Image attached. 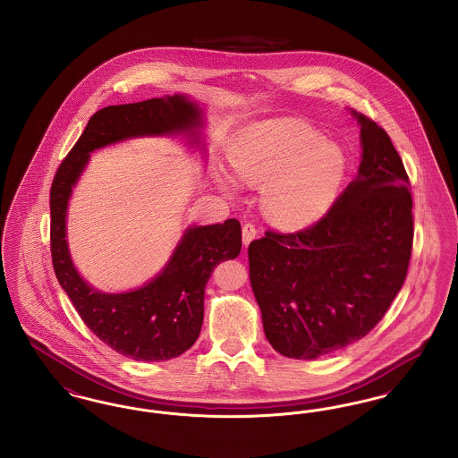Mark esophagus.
<instances>
[{"label":"esophagus","instance_id":"1","mask_svg":"<svg viewBox=\"0 0 458 458\" xmlns=\"http://www.w3.org/2000/svg\"><path fill=\"white\" fill-rule=\"evenodd\" d=\"M256 237H258V228H256L252 223H245V225L242 226V240H243V245L247 247Z\"/></svg>","mask_w":458,"mask_h":458}]
</instances>
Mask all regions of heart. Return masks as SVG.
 I'll list each match as a JSON object with an SVG mask.
<instances>
[{"mask_svg":"<svg viewBox=\"0 0 458 458\" xmlns=\"http://www.w3.org/2000/svg\"><path fill=\"white\" fill-rule=\"evenodd\" d=\"M228 163L237 180L262 187L266 218L297 230L321 218L335 200L345 174L342 149L304 123L271 120L240 131L230 144ZM223 191L237 185L218 174Z\"/></svg>","mask_w":458,"mask_h":458,"instance_id":"b5f03b06","label":"heart"}]
</instances>
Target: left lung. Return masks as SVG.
<instances>
[{
  "label": "left lung",
  "mask_w": 458,
  "mask_h": 458,
  "mask_svg": "<svg viewBox=\"0 0 458 458\" xmlns=\"http://www.w3.org/2000/svg\"><path fill=\"white\" fill-rule=\"evenodd\" d=\"M362 161L327 215L295 233L267 230L249 271L271 347L292 359L340 352L376 327L405 282L414 242L409 174L366 114Z\"/></svg>",
  "instance_id": "1"
}]
</instances>
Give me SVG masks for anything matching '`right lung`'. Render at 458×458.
I'll list each match as a JSON object with an SVG mask.
<instances>
[{"mask_svg": "<svg viewBox=\"0 0 458 458\" xmlns=\"http://www.w3.org/2000/svg\"><path fill=\"white\" fill-rule=\"evenodd\" d=\"M199 125L200 109L178 94L99 109L58 166L51 185L49 237L55 275L86 327L109 349L133 360H168L196 344L204 319L206 284L219 262L239 256L240 223L232 218L191 226L172 259L149 284L125 293H103L81 278L70 259L65 240L68 199L92 151L142 135H196Z\"/></svg>", "mask_w": 458, "mask_h": 458, "instance_id": "right-lung-1", "label": "right lung"}]
</instances>
